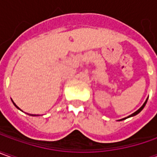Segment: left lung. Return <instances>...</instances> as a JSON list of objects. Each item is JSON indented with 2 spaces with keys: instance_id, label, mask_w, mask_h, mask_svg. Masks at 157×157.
<instances>
[{
  "instance_id": "obj_1",
  "label": "left lung",
  "mask_w": 157,
  "mask_h": 157,
  "mask_svg": "<svg viewBox=\"0 0 157 157\" xmlns=\"http://www.w3.org/2000/svg\"><path fill=\"white\" fill-rule=\"evenodd\" d=\"M147 101H148V99H147V100H146V101H145V102H144V103H143V105L142 106V107H141V108H140V109H138L137 111H136V112H135V113H133L132 115H130V116H128V117H131V116H136V115H137L138 113H140V112H141V111L143 110V108H144V107H145V105H146V103H147ZM124 119H126V118H123V119H122V120H124Z\"/></svg>"
}]
</instances>
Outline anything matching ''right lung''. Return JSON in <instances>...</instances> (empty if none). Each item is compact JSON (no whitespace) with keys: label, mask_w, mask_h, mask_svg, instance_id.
I'll return each instance as SVG.
<instances>
[{"label":"right lung","mask_w":157,"mask_h":157,"mask_svg":"<svg viewBox=\"0 0 157 157\" xmlns=\"http://www.w3.org/2000/svg\"><path fill=\"white\" fill-rule=\"evenodd\" d=\"M14 105H15V104H14ZM15 107H17V106H16V105H15ZM17 108H18V107H17ZM32 116H33V115H32Z\"/></svg>","instance_id":"add662e5"}]
</instances>
